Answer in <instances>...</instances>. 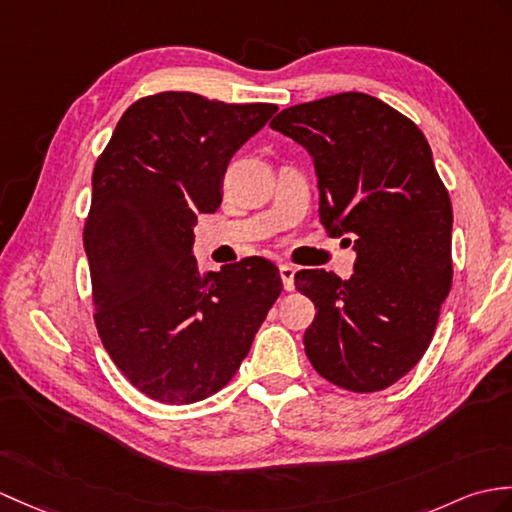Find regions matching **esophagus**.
Listing matches in <instances>:
<instances>
[{"instance_id":"1","label":"esophagus","mask_w":512,"mask_h":512,"mask_svg":"<svg viewBox=\"0 0 512 512\" xmlns=\"http://www.w3.org/2000/svg\"><path fill=\"white\" fill-rule=\"evenodd\" d=\"M294 268L290 264H281L279 266V275H281V281H283V288L285 290H294Z\"/></svg>"}]
</instances>
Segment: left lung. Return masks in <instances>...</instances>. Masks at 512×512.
Instances as JSON below:
<instances>
[{
  "mask_svg": "<svg viewBox=\"0 0 512 512\" xmlns=\"http://www.w3.org/2000/svg\"><path fill=\"white\" fill-rule=\"evenodd\" d=\"M270 128L310 152L327 233L353 237L349 279L318 268L294 275L318 310L307 358L340 388L384 390L430 347L454 275V213L430 144L408 117L358 91L290 106Z\"/></svg>",
  "mask_w": 512,
  "mask_h": 512,
  "instance_id": "obj_1",
  "label": "left lung"
}]
</instances>
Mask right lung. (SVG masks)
<instances>
[{"label": "right lung", "instance_id": "1", "mask_svg": "<svg viewBox=\"0 0 512 512\" xmlns=\"http://www.w3.org/2000/svg\"><path fill=\"white\" fill-rule=\"evenodd\" d=\"M275 113L189 91L148 95L128 106L95 163L85 224L95 327L154 401L185 406L227 386L283 290L264 257L202 275L192 255L198 216L220 207L233 154Z\"/></svg>", "mask_w": 512, "mask_h": 512}]
</instances>
